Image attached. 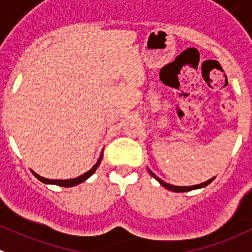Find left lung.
<instances>
[{
	"instance_id": "obj_1",
	"label": "left lung",
	"mask_w": 252,
	"mask_h": 252,
	"mask_svg": "<svg viewBox=\"0 0 252 252\" xmlns=\"http://www.w3.org/2000/svg\"><path fill=\"white\" fill-rule=\"evenodd\" d=\"M148 171H149V169H148ZM149 173H151V176L154 177V178H156V180H157L158 182H159L160 185L163 186V187L167 188V189H169V191H173V192H187V191H192V189H198V188L206 187V186L210 185V183L215 180V177H214V178H211V180L206 181V182H203V183H199V185L187 186V187H186V186H181V187H180V186H173V185H169V183H165L164 181H162L160 178H158V177L156 176V174H154L152 171H149Z\"/></svg>"
}]
</instances>
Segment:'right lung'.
Wrapping results in <instances>:
<instances>
[{
	"mask_svg": "<svg viewBox=\"0 0 252 252\" xmlns=\"http://www.w3.org/2000/svg\"><path fill=\"white\" fill-rule=\"evenodd\" d=\"M101 158H103V153L100 154V157H99L98 162L95 163L94 167H93L90 171H88L87 173L81 174V176L76 177V178H71V180H49V178H44V177L38 176V174L35 173L33 171H31V172H32L33 176H35L38 181H41V182L46 183V185H56V186H61V187H72V186H76V185H79V183L84 182V181H87L88 178H89V177L92 176L95 171H96V168H98L99 164H100V162H101Z\"/></svg>",
	"mask_w": 252,
	"mask_h": 252,
	"instance_id": "obj_1",
	"label": "right lung"
}]
</instances>
